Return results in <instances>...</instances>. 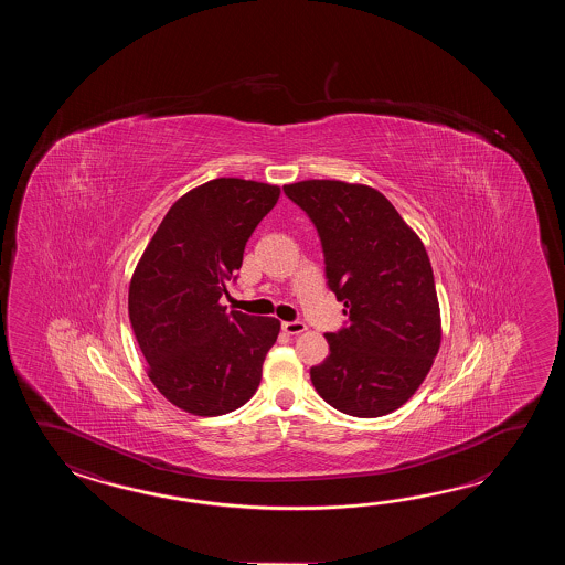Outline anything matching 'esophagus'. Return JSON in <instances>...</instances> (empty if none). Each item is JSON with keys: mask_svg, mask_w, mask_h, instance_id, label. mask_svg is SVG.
<instances>
[{"mask_svg": "<svg viewBox=\"0 0 565 565\" xmlns=\"http://www.w3.org/2000/svg\"><path fill=\"white\" fill-rule=\"evenodd\" d=\"M282 331L287 335H300V333L307 331V324L302 323V321H285L282 323Z\"/></svg>", "mask_w": 565, "mask_h": 565, "instance_id": "esophagus-1", "label": "esophagus"}]
</instances>
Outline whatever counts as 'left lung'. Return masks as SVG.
Returning a JSON list of instances; mask_svg holds the SVG:
<instances>
[{
	"instance_id": "obj_1",
	"label": "left lung",
	"mask_w": 565,
	"mask_h": 565,
	"mask_svg": "<svg viewBox=\"0 0 565 565\" xmlns=\"http://www.w3.org/2000/svg\"><path fill=\"white\" fill-rule=\"evenodd\" d=\"M323 246L327 285L349 324L327 333L311 367L317 394L358 418H377L416 394L440 349L433 266L418 234L384 193L361 183L307 180L282 188Z\"/></svg>"
}]
</instances>
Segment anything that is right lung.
I'll use <instances>...</instances> for the list:
<instances>
[{"label":"right lung","mask_w":565,"mask_h":565,"mask_svg":"<svg viewBox=\"0 0 565 565\" xmlns=\"http://www.w3.org/2000/svg\"><path fill=\"white\" fill-rule=\"evenodd\" d=\"M278 185L217 178L169 207L129 285V319L147 375L178 408L222 416L260 385L280 321L226 311L244 246L275 207Z\"/></svg>","instance_id":"obj_1"}]
</instances>
